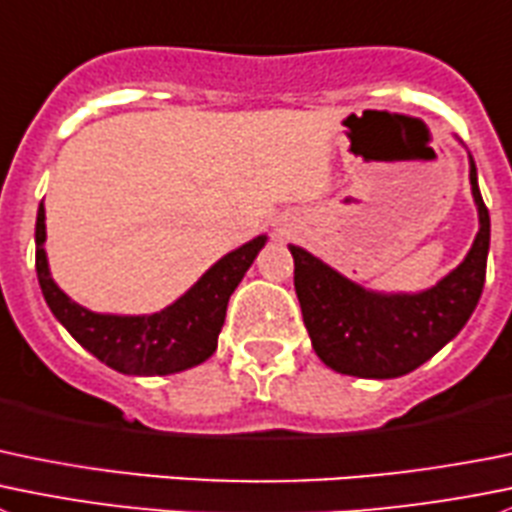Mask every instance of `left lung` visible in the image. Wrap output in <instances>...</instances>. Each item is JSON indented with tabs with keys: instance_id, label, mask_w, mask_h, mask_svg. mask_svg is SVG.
<instances>
[{
	"instance_id": "obj_1",
	"label": "left lung",
	"mask_w": 512,
	"mask_h": 512,
	"mask_svg": "<svg viewBox=\"0 0 512 512\" xmlns=\"http://www.w3.org/2000/svg\"><path fill=\"white\" fill-rule=\"evenodd\" d=\"M470 187L480 230L468 257L420 295H377L330 270L302 247L290 245L295 292L317 357L355 377H400L448 345L473 315L485 285L490 215L470 160Z\"/></svg>"
}]
</instances>
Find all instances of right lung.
<instances>
[{
  "label": "right lung",
  "instance_id": "1",
  "mask_svg": "<svg viewBox=\"0 0 512 512\" xmlns=\"http://www.w3.org/2000/svg\"><path fill=\"white\" fill-rule=\"evenodd\" d=\"M44 207L37 212V277L49 310L67 327L69 335L97 360L124 375H170L205 362L217 350V335L225 325L230 295L267 237H255L240 250L222 257L197 280L175 305L155 315L119 317L97 315L69 300L49 277L44 255Z\"/></svg>",
  "mask_w": 512,
  "mask_h": 512
}]
</instances>
